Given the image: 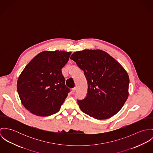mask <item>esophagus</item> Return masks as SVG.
<instances>
[{"mask_svg":"<svg viewBox=\"0 0 153 153\" xmlns=\"http://www.w3.org/2000/svg\"><path fill=\"white\" fill-rule=\"evenodd\" d=\"M75 91H76V87H74V88H72V90H71L72 94H74V93L75 92Z\"/></svg>","mask_w":153,"mask_h":153,"instance_id":"obj_1","label":"esophagus"}]
</instances>
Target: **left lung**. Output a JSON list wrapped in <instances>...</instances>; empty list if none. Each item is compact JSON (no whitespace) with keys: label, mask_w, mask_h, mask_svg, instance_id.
Instances as JSON below:
<instances>
[{"label":"left lung","mask_w":153,"mask_h":153,"mask_svg":"<svg viewBox=\"0 0 153 153\" xmlns=\"http://www.w3.org/2000/svg\"><path fill=\"white\" fill-rule=\"evenodd\" d=\"M84 71L87 81L86 97L78 100L80 109L97 120L116 114L128 97L129 76L114 58L101 50L85 49L70 58Z\"/></svg>","instance_id":"left-lung-1"}]
</instances>
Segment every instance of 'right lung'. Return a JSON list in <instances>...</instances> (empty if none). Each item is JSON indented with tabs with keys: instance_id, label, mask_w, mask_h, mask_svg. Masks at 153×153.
Segmentation results:
<instances>
[{
	"instance_id": "add662e5",
	"label": "right lung",
	"mask_w": 153,
	"mask_h": 153,
	"mask_svg": "<svg viewBox=\"0 0 153 153\" xmlns=\"http://www.w3.org/2000/svg\"><path fill=\"white\" fill-rule=\"evenodd\" d=\"M71 54L63 51H44L23 70L17 90L23 105L32 114L49 116L61 108L70 92L61 69Z\"/></svg>"
}]
</instances>
